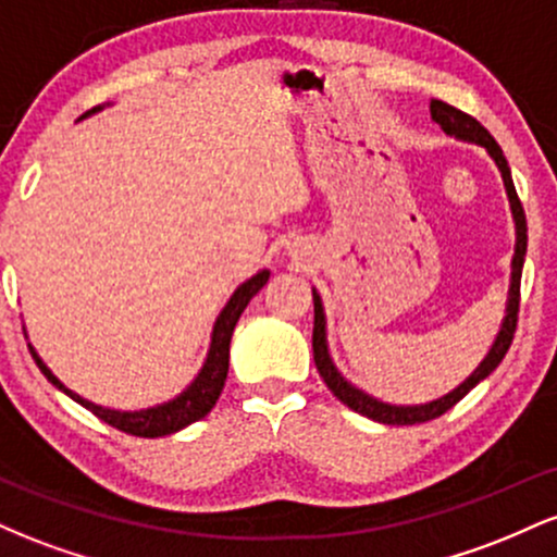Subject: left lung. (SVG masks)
I'll return each mask as SVG.
<instances>
[{"mask_svg":"<svg viewBox=\"0 0 557 557\" xmlns=\"http://www.w3.org/2000/svg\"><path fill=\"white\" fill-rule=\"evenodd\" d=\"M432 120L437 123L447 136H456L461 140H471V144L484 146L490 151V157L495 159V164L503 172V183L505 190H508L510 198V209H513V220H516V253H513V272H510V290H508V309H505V319H503V327L497 332L495 343H492L490 354L484 356V361L471 372V376L466 382H461L453 393L443 395V398L424 403V406H389V403H382L372 398V395L361 393L359 387H354L350 382L343 380V374L337 372L335 363L330 359V350H327V330H324V309H322V298L317 296L314 290V335H311V345H314V363L322 374L324 385L332 389L337 400L345 403L348 408H354L356 413L361 417L380 421V424H424V421H432L437 417H443L445 411H450L463 395H469V389H474L479 382L487 380V376L495 372L497 363L505 359L508 354L510 343H513V332L516 324H519V300H521V270H523V257H527V214H523L521 207V198L516 194V185L513 177H510V168L505 162L503 149L497 146V140L490 136L487 127H484L479 120L471 117L456 107L445 104V101L432 99L430 104Z\"/></svg>","mask_w":557,"mask_h":557,"instance_id":"1","label":"left lung"}]
</instances>
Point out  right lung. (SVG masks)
<instances>
[{
    "label": "right lung",
    "mask_w": 557,
    "mask_h": 557,
    "mask_svg": "<svg viewBox=\"0 0 557 557\" xmlns=\"http://www.w3.org/2000/svg\"><path fill=\"white\" fill-rule=\"evenodd\" d=\"M267 280H270V272L261 270L259 274H253L251 280H246V283H243L238 290L233 293V298L227 300V306L222 309V314L216 317L214 332H212V345H209L207 361H203L201 372H198L196 380L190 382V385L185 387L177 398L162 403V406L146 408V411H112V408L96 406V403L83 400L81 395H75L73 389H67L52 372H49L47 363L38 359L36 350L28 345L30 356H34L38 369H41L44 376H47L54 387H60L62 393L70 395L75 403H81L83 408H88L94 417L107 421V424L114 426V430L136 434V437H164V434L181 432L183 426L203 419L214 408V403H216V398H220L222 387H225V380H227L230 337H233L235 324H238V319L243 314V309L248 306V300L257 296L261 287L267 285Z\"/></svg>",
    "instance_id": "right-lung-1"
}]
</instances>
